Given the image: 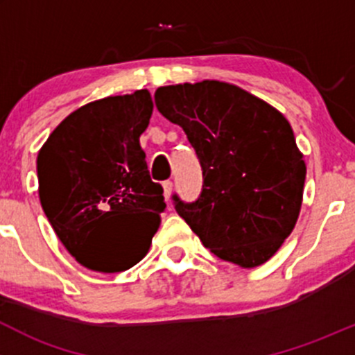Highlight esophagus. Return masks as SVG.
Segmentation results:
<instances>
[{
	"instance_id": "34e87169",
	"label": "esophagus",
	"mask_w": 355,
	"mask_h": 355,
	"mask_svg": "<svg viewBox=\"0 0 355 355\" xmlns=\"http://www.w3.org/2000/svg\"><path fill=\"white\" fill-rule=\"evenodd\" d=\"M171 192H173V184H171L170 180L163 182V194H164V199H166V200L170 199Z\"/></svg>"
}]
</instances>
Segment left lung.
Here are the masks:
<instances>
[{"mask_svg":"<svg viewBox=\"0 0 355 355\" xmlns=\"http://www.w3.org/2000/svg\"><path fill=\"white\" fill-rule=\"evenodd\" d=\"M156 108L184 128L202 166V194L175 196L177 213L220 259L257 268L292 234L302 207L306 163L275 106L223 80L164 85Z\"/></svg>","mask_w":355,"mask_h":355,"instance_id":"8db88e82","label":"left lung"}]
</instances>
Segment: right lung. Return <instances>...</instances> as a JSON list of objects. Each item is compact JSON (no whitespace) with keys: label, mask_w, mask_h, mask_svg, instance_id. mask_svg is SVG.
<instances>
[{"label":"right lung","mask_w":355,"mask_h":355,"mask_svg":"<svg viewBox=\"0 0 355 355\" xmlns=\"http://www.w3.org/2000/svg\"><path fill=\"white\" fill-rule=\"evenodd\" d=\"M153 108L148 89L96 99L71 111L39 149L42 209L87 270H128L159 228L163 187L149 177L139 142Z\"/></svg>","instance_id":"add662e5"}]
</instances>
